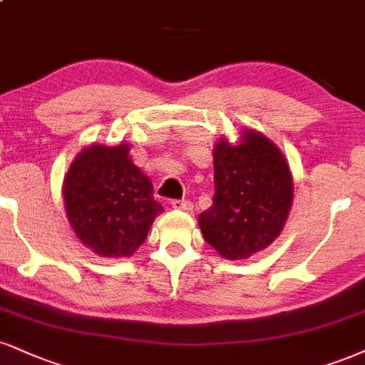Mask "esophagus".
<instances>
[{
	"mask_svg": "<svg viewBox=\"0 0 365 365\" xmlns=\"http://www.w3.org/2000/svg\"><path fill=\"white\" fill-rule=\"evenodd\" d=\"M171 205H173L175 209H180V210H187V212H188V210H192V209H194V204H192L190 200H185V199H183V200H178V199L171 200Z\"/></svg>",
	"mask_w": 365,
	"mask_h": 365,
	"instance_id": "esophagus-1",
	"label": "esophagus"
}]
</instances>
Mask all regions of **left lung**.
I'll return each mask as SVG.
<instances>
[{"label": "left lung", "mask_w": 365, "mask_h": 365, "mask_svg": "<svg viewBox=\"0 0 365 365\" xmlns=\"http://www.w3.org/2000/svg\"><path fill=\"white\" fill-rule=\"evenodd\" d=\"M292 178L282 153L247 130L238 146L214 148V197L199 216L204 240L227 260L260 252L282 231L292 204Z\"/></svg>", "instance_id": "1"}]
</instances>
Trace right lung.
Returning <instances> with one entry per match:
<instances>
[{
	"mask_svg": "<svg viewBox=\"0 0 365 365\" xmlns=\"http://www.w3.org/2000/svg\"><path fill=\"white\" fill-rule=\"evenodd\" d=\"M64 205L78 238L102 257L133 255L163 212L125 143L91 146L76 156L64 178Z\"/></svg>",
	"mask_w": 365,
	"mask_h": 365,
	"instance_id": "obj_1",
	"label": "right lung"
}]
</instances>
